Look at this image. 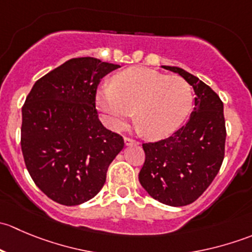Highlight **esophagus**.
<instances>
[{
  "label": "esophagus",
  "mask_w": 252,
  "mask_h": 252,
  "mask_svg": "<svg viewBox=\"0 0 252 252\" xmlns=\"http://www.w3.org/2000/svg\"><path fill=\"white\" fill-rule=\"evenodd\" d=\"M124 142H126V145H138L139 144L138 140L129 138V136H126V138H124Z\"/></svg>",
  "instance_id": "esophagus-1"
}]
</instances>
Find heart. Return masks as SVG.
I'll use <instances>...</instances> for the list:
<instances>
[{"instance_id":"obj_1","label":"heart","mask_w":252,"mask_h":252,"mask_svg":"<svg viewBox=\"0 0 252 252\" xmlns=\"http://www.w3.org/2000/svg\"><path fill=\"white\" fill-rule=\"evenodd\" d=\"M191 86L178 75L146 68H129L112 79V86L97 93V105L113 128L135 116L144 135L163 138L174 133L192 110Z\"/></svg>"}]
</instances>
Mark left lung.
<instances>
[{"label": "left lung", "mask_w": 252, "mask_h": 252, "mask_svg": "<svg viewBox=\"0 0 252 252\" xmlns=\"http://www.w3.org/2000/svg\"><path fill=\"white\" fill-rule=\"evenodd\" d=\"M163 68L194 88L195 107L189 122L169 138L142 144L139 180L155 200L178 207L196 201L220 172L227 130L223 102L210 86L182 68Z\"/></svg>", "instance_id": "obj_1"}]
</instances>
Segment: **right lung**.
<instances>
[{
  "label": "right lung",
  "mask_w": 252,
  "mask_h": 252,
  "mask_svg": "<svg viewBox=\"0 0 252 252\" xmlns=\"http://www.w3.org/2000/svg\"><path fill=\"white\" fill-rule=\"evenodd\" d=\"M117 68L93 57L72 58L40 78L23 105L25 166L37 188L58 204L75 206L96 196L124 147L96 110L98 83Z\"/></svg>",
  "instance_id": "right-lung-1"
}]
</instances>
